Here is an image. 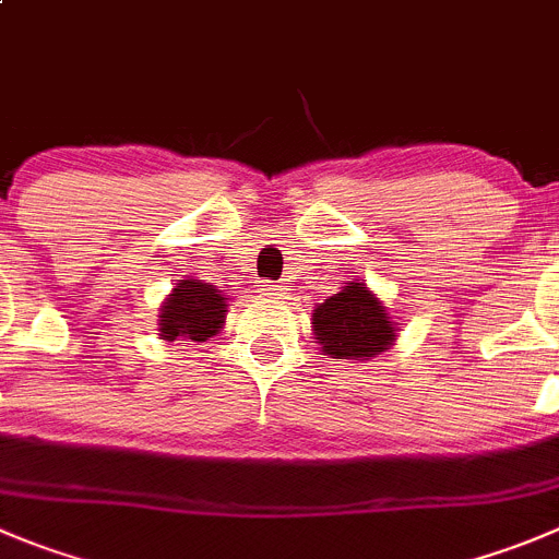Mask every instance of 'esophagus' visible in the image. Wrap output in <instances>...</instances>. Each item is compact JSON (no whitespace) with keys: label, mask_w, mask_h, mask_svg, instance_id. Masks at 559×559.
I'll use <instances>...</instances> for the list:
<instances>
[{"label":"esophagus","mask_w":559,"mask_h":559,"mask_svg":"<svg viewBox=\"0 0 559 559\" xmlns=\"http://www.w3.org/2000/svg\"><path fill=\"white\" fill-rule=\"evenodd\" d=\"M259 292H262L264 297H275V300H284L286 297L284 286H275V284H270V281L267 284H259Z\"/></svg>","instance_id":"1"}]
</instances>
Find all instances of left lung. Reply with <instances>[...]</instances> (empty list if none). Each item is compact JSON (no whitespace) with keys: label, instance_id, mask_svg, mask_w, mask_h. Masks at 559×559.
<instances>
[{"label":"left lung","instance_id":"left-lung-1","mask_svg":"<svg viewBox=\"0 0 559 559\" xmlns=\"http://www.w3.org/2000/svg\"><path fill=\"white\" fill-rule=\"evenodd\" d=\"M311 331L322 356L367 364L394 347L400 322L361 278H353L325 304H317Z\"/></svg>","mask_w":559,"mask_h":559}]
</instances>
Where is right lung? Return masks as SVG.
<instances>
[{"instance_id":"right-lung-1","label":"right lung","mask_w":559,"mask_h":559,"mask_svg":"<svg viewBox=\"0 0 559 559\" xmlns=\"http://www.w3.org/2000/svg\"><path fill=\"white\" fill-rule=\"evenodd\" d=\"M228 297L217 286L187 275L170 289L159 309V338L165 342H206L226 322Z\"/></svg>"}]
</instances>
